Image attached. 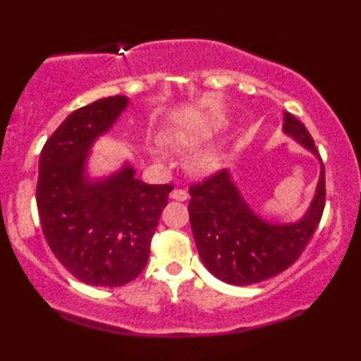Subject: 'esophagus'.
<instances>
[{
    "mask_svg": "<svg viewBox=\"0 0 361 361\" xmlns=\"http://www.w3.org/2000/svg\"><path fill=\"white\" fill-rule=\"evenodd\" d=\"M169 198H173V200H178V202H185L186 198H188V193H186L185 190L175 188L171 190V193H169Z\"/></svg>",
    "mask_w": 361,
    "mask_h": 361,
    "instance_id": "1",
    "label": "esophagus"
}]
</instances>
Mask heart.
Segmentation results:
<instances>
[{
    "label": "heart",
    "mask_w": 361,
    "mask_h": 361,
    "mask_svg": "<svg viewBox=\"0 0 361 361\" xmlns=\"http://www.w3.org/2000/svg\"><path fill=\"white\" fill-rule=\"evenodd\" d=\"M215 132V127H204V128H183V130H171L168 134V140L178 146L192 147L197 144L204 142ZM149 151L154 154L157 159H168V152L164 149L161 140L154 139L149 144ZM193 166L197 171L200 173H212L221 166V154L214 149H207V151H200L197 156L193 157Z\"/></svg>",
    "instance_id": "b5f03b06"
}]
</instances>
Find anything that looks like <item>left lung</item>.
<instances>
[{
    "instance_id": "8db88e82",
    "label": "left lung",
    "mask_w": 361,
    "mask_h": 361,
    "mask_svg": "<svg viewBox=\"0 0 361 361\" xmlns=\"http://www.w3.org/2000/svg\"><path fill=\"white\" fill-rule=\"evenodd\" d=\"M285 135L319 157L304 123L283 111ZM190 226L202 263L215 279L252 285L285 271L312 238L326 200L324 166L312 200L297 221H268L251 209L229 169L190 188Z\"/></svg>"
}]
</instances>
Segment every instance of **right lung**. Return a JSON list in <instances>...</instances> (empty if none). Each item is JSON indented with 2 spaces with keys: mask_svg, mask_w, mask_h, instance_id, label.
Wrapping results in <instances>:
<instances>
[{
  "mask_svg": "<svg viewBox=\"0 0 361 361\" xmlns=\"http://www.w3.org/2000/svg\"><path fill=\"white\" fill-rule=\"evenodd\" d=\"M109 97L73 111L40 152L37 209L49 247L73 276L120 287L142 273L171 185H147L130 161L102 176L90 171L94 142L127 110Z\"/></svg>",
  "mask_w": 361,
  "mask_h": 361,
  "instance_id": "right-lung-1",
  "label": "right lung"
}]
</instances>
